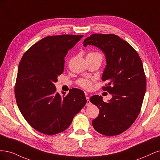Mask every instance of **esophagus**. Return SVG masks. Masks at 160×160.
Listing matches in <instances>:
<instances>
[{"label":"esophagus","mask_w":160,"mask_h":160,"mask_svg":"<svg viewBox=\"0 0 160 160\" xmlns=\"http://www.w3.org/2000/svg\"><path fill=\"white\" fill-rule=\"evenodd\" d=\"M86 100H87L86 106H89L90 104H91V102H90V98H89L88 96H86Z\"/></svg>","instance_id":"esophagus-1"}]
</instances>
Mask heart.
I'll return each instance as SVG.
<instances>
[{"label":"heart","mask_w":160,"mask_h":160,"mask_svg":"<svg viewBox=\"0 0 160 160\" xmlns=\"http://www.w3.org/2000/svg\"><path fill=\"white\" fill-rule=\"evenodd\" d=\"M96 56H102L101 54L98 52H90L87 54V57H96ZM77 84L81 88L84 89H90L92 85V82L86 78H80L77 81Z\"/></svg>","instance_id":"b5f03b06"}]
</instances>
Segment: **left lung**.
<instances>
[{"label":"left lung","mask_w":160,"mask_h":160,"mask_svg":"<svg viewBox=\"0 0 160 160\" xmlns=\"http://www.w3.org/2000/svg\"><path fill=\"white\" fill-rule=\"evenodd\" d=\"M94 45L104 52L106 67L102 87L112 96L109 102L94 95L90 101L99 108V115L92 122L101 134L117 136L127 130L140 114L146 88V78L142 60L126 41L113 34H93L84 41V46Z\"/></svg>","instance_id":"8db88e82"}]
</instances>
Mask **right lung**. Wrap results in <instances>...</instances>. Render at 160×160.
<instances>
[{
  "label": "right lung",
  "mask_w": 160,
  "mask_h": 160,
  "mask_svg": "<svg viewBox=\"0 0 160 160\" xmlns=\"http://www.w3.org/2000/svg\"><path fill=\"white\" fill-rule=\"evenodd\" d=\"M83 35L46 37L26 51L18 65L14 86L17 104L36 130L54 135L66 130L86 104L83 91L71 89L62 96L54 84L63 72L64 57Z\"/></svg>",
  "instance_id": "1"
}]
</instances>
